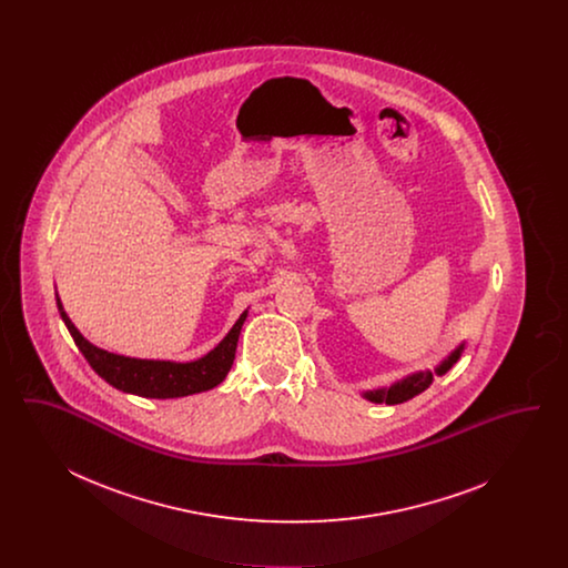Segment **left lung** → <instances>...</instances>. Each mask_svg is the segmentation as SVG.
I'll use <instances>...</instances> for the list:
<instances>
[{
	"mask_svg": "<svg viewBox=\"0 0 568 568\" xmlns=\"http://www.w3.org/2000/svg\"><path fill=\"white\" fill-rule=\"evenodd\" d=\"M464 347H466V343L462 341L454 352L449 353L447 357H443V359L434 366V371H430V368H426V371H415V373L398 378V381H394V383H389V385L375 387V389H366V392H362V396H364L366 400L375 403V405H383V403H385V405H400V403H406V400L415 398L417 394L426 392V389L433 385L434 377H443L447 371H452V366L462 357Z\"/></svg>",
	"mask_w": 568,
	"mask_h": 568,
	"instance_id": "obj_1",
	"label": "left lung"
}]
</instances>
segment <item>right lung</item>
I'll list each match as a JSON object with an SVG mask.
<instances>
[{
	"instance_id": "obj_1",
	"label": "right lung",
	"mask_w": 568,
	"mask_h": 568,
	"mask_svg": "<svg viewBox=\"0 0 568 568\" xmlns=\"http://www.w3.org/2000/svg\"><path fill=\"white\" fill-rule=\"evenodd\" d=\"M57 308L68 332L72 334L77 347L81 349L84 359L91 364V368L100 377L125 394H134L142 398H160V400L209 392L227 377L234 364L241 329L248 315V308H246L215 349L191 362H174V359H142V357H130V355L100 349L93 343H89L79 332V327L72 324V320L63 311L59 296H57Z\"/></svg>"
}]
</instances>
